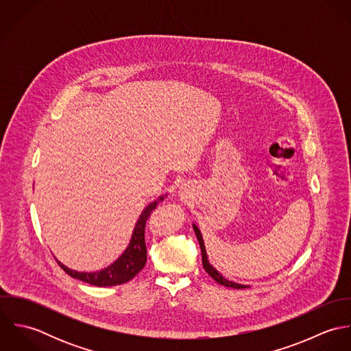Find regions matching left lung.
I'll list each match as a JSON object with an SVG mask.
<instances>
[{
  "mask_svg": "<svg viewBox=\"0 0 351 351\" xmlns=\"http://www.w3.org/2000/svg\"><path fill=\"white\" fill-rule=\"evenodd\" d=\"M193 230L196 232V237H197V241L200 243L201 255H202V266L205 269V271L220 285H224L227 288H234V289H243V288H250L249 285H243V284H238V282H234V281H230L227 278L223 277V274H220L208 261V255H206V250H205V246H204V241H202V237H201L200 230L199 227L193 223Z\"/></svg>",
  "mask_w": 351,
  "mask_h": 351,
  "instance_id": "8db88e82",
  "label": "left lung"
}]
</instances>
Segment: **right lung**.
Segmentation results:
<instances>
[{"label":"right lung","mask_w":351,"mask_h":351,"mask_svg":"<svg viewBox=\"0 0 351 351\" xmlns=\"http://www.w3.org/2000/svg\"><path fill=\"white\" fill-rule=\"evenodd\" d=\"M165 196H160L158 200L150 202L139 216L135 228L132 231L131 241L124 252L108 267L99 270V271H77L73 270L64 265H62L59 261H56L60 267L73 278L81 280L84 282H88L95 287H114L121 285L124 282H128L132 280L146 265L147 261V247L145 241V230L146 223L150 217L151 212L156 208V205L163 201Z\"/></svg>","instance_id":"1"}]
</instances>
